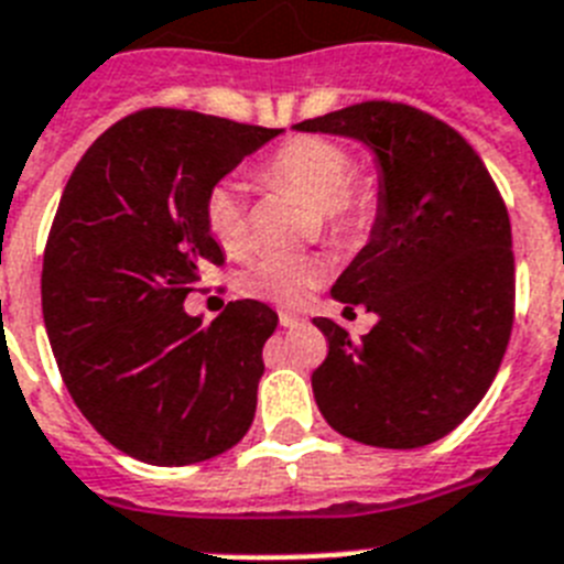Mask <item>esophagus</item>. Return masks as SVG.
Here are the masks:
<instances>
[{"instance_id": "34e87169", "label": "esophagus", "mask_w": 564, "mask_h": 564, "mask_svg": "<svg viewBox=\"0 0 564 564\" xmlns=\"http://www.w3.org/2000/svg\"><path fill=\"white\" fill-rule=\"evenodd\" d=\"M279 322H282V328H300V325H305V319L296 314H279Z\"/></svg>"}]
</instances>
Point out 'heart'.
Returning <instances> with one entry per match:
<instances>
[{"mask_svg": "<svg viewBox=\"0 0 564 564\" xmlns=\"http://www.w3.org/2000/svg\"><path fill=\"white\" fill-rule=\"evenodd\" d=\"M354 153L325 137H293L257 167V182L314 202V228L336 248H354L377 228L384 208V185L377 173L354 171ZM202 219L225 253H245L250 219L242 191L216 182L202 202ZM328 273L316 253H262L239 273V291L276 305H300Z\"/></svg>", "mask_w": 564, "mask_h": 564, "instance_id": "heart-1", "label": "heart"}]
</instances>
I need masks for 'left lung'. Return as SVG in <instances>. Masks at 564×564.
Segmentation results:
<instances>
[{"label":"left lung","mask_w":564,"mask_h":564,"mask_svg":"<svg viewBox=\"0 0 564 564\" xmlns=\"http://www.w3.org/2000/svg\"><path fill=\"white\" fill-rule=\"evenodd\" d=\"M300 131L356 137L379 156L384 208L370 242L336 279L345 314L377 325L328 339L311 373L334 431L373 447H422L465 422L502 365L517 305L511 219L479 153L442 119L368 99L305 119Z\"/></svg>","instance_id":"left-lung-1"}]
</instances>
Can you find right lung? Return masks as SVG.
Instances as JSON below:
<instances>
[{"instance_id":"add662e5","label":"right lung","mask_w":564,"mask_h":564,"mask_svg":"<svg viewBox=\"0 0 564 564\" xmlns=\"http://www.w3.org/2000/svg\"><path fill=\"white\" fill-rule=\"evenodd\" d=\"M276 133L142 108L90 144L62 191L42 259L47 339L82 416L133 459H214L253 422L276 311L236 300L202 322L182 305L225 264L205 194Z\"/></svg>"}]
</instances>
